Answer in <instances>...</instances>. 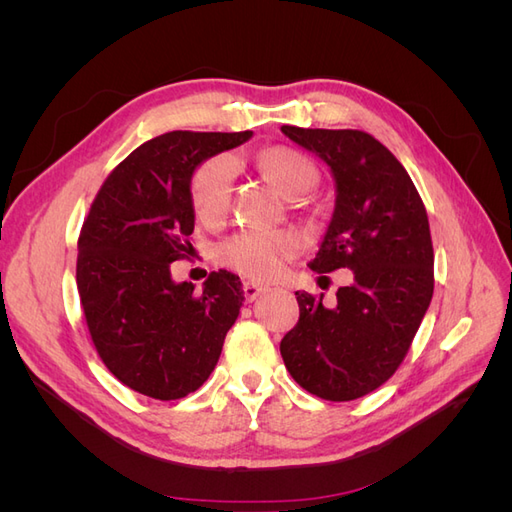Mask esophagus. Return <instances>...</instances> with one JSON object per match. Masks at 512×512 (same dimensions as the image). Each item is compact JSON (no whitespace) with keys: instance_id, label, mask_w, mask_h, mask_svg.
<instances>
[{"instance_id":"obj_1","label":"esophagus","mask_w":512,"mask_h":512,"mask_svg":"<svg viewBox=\"0 0 512 512\" xmlns=\"http://www.w3.org/2000/svg\"><path fill=\"white\" fill-rule=\"evenodd\" d=\"M269 288H265V286H260V284H256V282H243V294H245V299L247 301H256L260 294H265Z\"/></svg>"}]
</instances>
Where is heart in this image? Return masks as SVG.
Instances as JSON below:
<instances>
[{"instance_id": "heart-1", "label": "heart", "mask_w": 512, "mask_h": 512, "mask_svg": "<svg viewBox=\"0 0 512 512\" xmlns=\"http://www.w3.org/2000/svg\"><path fill=\"white\" fill-rule=\"evenodd\" d=\"M260 168L286 196L299 198L318 181L316 166L303 153L290 147H269L260 153ZM237 177V160L218 153L200 164L190 183L192 207L200 220L218 222L230 207L232 185ZM301 241L288 230H239L218 243L215 258L224 267L254 280H271L284 269V262L299 252Z\"/></svg>"}]
</instances>
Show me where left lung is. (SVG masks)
<instances>
[{
  "label": "left lung",
  "instance_id": "left-lung-1",
  "mask_svg": "<svg viewBox=\"0 0 512 512\" xmlns=\"http://www.w3.org/2000/svg\"><path fill=\"white\" fill-rule=\"evenodd\" d=\"M282 132L331 166L337 198L331 224L309 269H350L354 282L337 303L294 292L299 322L280 352L305 391L350 401L389 380L412 346L433 294V245L427 211L401 162L361 130Z\"/></svg>",
  "mask_w": 512,
  "mask_h": 512
}]
</instances>
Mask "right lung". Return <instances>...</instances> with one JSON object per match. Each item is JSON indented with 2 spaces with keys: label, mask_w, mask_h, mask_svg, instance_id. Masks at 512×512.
<instances>
[{
  "label": "right lung",
  "mask_w": 512,
  "mask_h": 512,
  "mask_svg": "<svg viewBox=\"0 0 512 512\" xmlns=\"http://www.w3.org/2000/svg\"><path fill=\"white\" fill-rule=\"evenodd\" d=\"M250 136L177 130L151 138L113 168L91 203L76 286L102 363L136 393L181 399L218 365L243 305L239 275L213 271L194 290L173 282L170 262L192 247L196 166Z\"/></svg>",
  "instance_id": "1"
}]
</instances>
